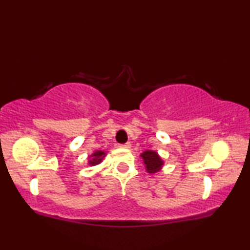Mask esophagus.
<instances>
[{
	"mask_svg": "<svg viewBox=\"0 0 250 250\" xmlns=\"http://www.w3.org/2000/svg\"><path fill=\"white\" fill-rule=\"evenodd\" d=\"M121 148L129 149V148H131V142H126V143H124V145H121Z\"/></svg>",
	"mask_w": 250,
	"mask_h": 250,
	"instance_id": "1",
	"label": "esophagus"
}]
</instances>
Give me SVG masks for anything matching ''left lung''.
I'll list each match as a JSON object with an SVG mask.
<instances>
[{
  "mask_svg": "<svg viewBox=\"0 0 250 250\" xmlns=\"http://www.w3.org/2000/svg\"><path fill=\"white\" fill-rule=\"evenodd\" d=\"M140 157L142 158L146 170L149 174L158 173L159 170L163 168L164 160L157 151H153V150H146L145 152H142L141 155H140Z\"/></svg>",
  "mask_w": 250,
  "mask_h": 250,
  "instance_id": "8db88e82",
  "label": "left lung"
}]
</instances>
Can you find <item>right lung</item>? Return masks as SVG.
Instances as JSON below:
<instances>
[{
  "label": "right lung",
  "instance_id": "1",
  "mask_svg": "<svg viewBox=\"0 0 250 250\" xmlns=\"http://www.w3.org/2000/svg\"><path fill=\"white\" fill-rule=\"evenodd\" d=\"M105 153L104 151H102V150H97V151H94L92 155L88 157V165L90 166H95V165H99V164H101L102 160L105 157Z\"/></svg>",
  "mask_w": 250,
  "mask_h": 250
}]
</instances>
